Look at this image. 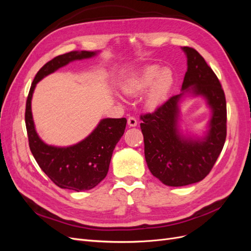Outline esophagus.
<instances>
[{
	"instance_id": "obj_1",
	"label": "esophagus",
	"mask_w": 251,
	"mask_h": 251,
	"mask_svg": "<svg viewBox=\"0 0 251 251\" xmlns=\"http://www.w3.org/2000/svg\"><path fill=\"white\" fill-rule=\"evenodd\" d=\"M127 125L130 126H137V119H136V118L133 117V116L128 117V118H127Z\"/></svg>"
}]
</instances>
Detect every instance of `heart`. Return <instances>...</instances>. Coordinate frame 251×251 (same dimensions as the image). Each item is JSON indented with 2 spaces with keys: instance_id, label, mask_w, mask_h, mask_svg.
Instances as JSON below:
<instances>
[{
  "instance_id": "obj_1",
  "label": "heart",
  "mask_w": 251,
  "mask_h": 251,
  "mask_svg": "<svg viewBox=\"0 0 251 251\" xmlns=\"http://www.w3.org/2000/svg\"><path fill=\"white\" fill-rule=\"evenodd\" d=\"M173 85L172 71H161V68L158 66H147L121 82V90L126 95L136 96L150 86L144 94V103L149 109H156L166 100Z\"/></svg>"
}]
</instances>
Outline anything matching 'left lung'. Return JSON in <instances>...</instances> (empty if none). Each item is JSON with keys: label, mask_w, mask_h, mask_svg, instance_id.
<instances>
[{"label": "left lung", "mask_w": 251, "mask_h": 251, "mask_svg": "<svg viewBox=\"0 0 251 251\" xmlns=\"http://www.w3.org/2000/svg\"><path fill=\"white\" fill-rule=\"evenodd\" d=\"M182 93L172 96L153 113L141 115L144 157L153 176L169 186H184L203 180L215 165L226 139V100L217 75L191 47ZM203 96L213 114L210 130L201 140L185 138L177 128L178 101L184 93Z\"/></svg>", "instance_id": "8db88e82"}]
</instances>
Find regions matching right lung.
<instances>
[{"label":"right lung","mask_w":251,"mask_h":251,"mask_svg":"<svg viewBox=\"0 0 251 251\" xmlns=\"http://www.w3.org/2000/svg\"><path fill=\"white\" fill-rule=\"evenodd\" d=\"M93 51H71L45 64L29 90L25 123L30 151L42 171L60 188L83 192L95 187L107 176L113 151L126 130V118H104L87 138L67 148L48 146L37 135L31 112L36 83L45 76L76 59L95 56Z\"/></svg>","instance_id":"add662e5"}]
</instances>
